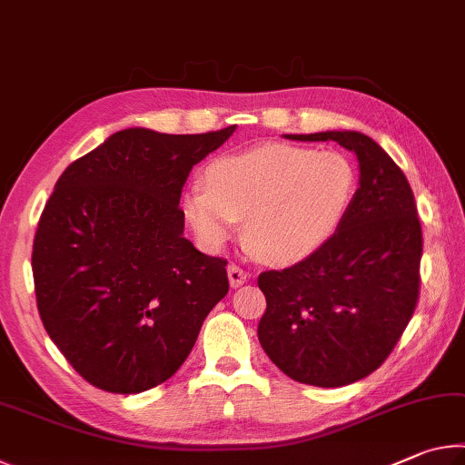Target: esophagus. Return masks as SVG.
<instances>
[{
    "instance_id": "obj_1",
    "label": "esophagus",
    "mask_w": 465,
    "mask_h": 465,
    "mask_svg": "<svg viewBox=\"0 0 465 465\" xmlns=\"http://www.w3.org/2000/svg\"><path fill=\"white\" fill-rule=\"evenodd\" d=\"M227 277H230V285L235 289V287H242L243 282L248 281V272L240 269L238 264H230L227 266Z\"/></svg>"
}]
</instances>
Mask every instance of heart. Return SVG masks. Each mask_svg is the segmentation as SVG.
<instances>
[{
  "mask_svg": "<svg viewBox=\"0 0 465 465\" xmlns=\"http://www.w3.org/2000/svg\"><path fill=\"white\" fill-rule=\"evenodd\" d=\"M207 186L183 194L186 222L203 243L222 246L246 219V240L262 261L297 264L324 250L357 193V172L338 152L262 143L215 157Z\"/></svg>",
  "mask_w": 465,
  "mask_h": 465,
  "instance_id": "1",
  "label": "heart"
}]
</instances>
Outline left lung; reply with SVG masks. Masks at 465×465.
Masks as SVG:
<instances>
[{"instance_id":"1","label":"left lung","mask_w":465,"mask_h":465,"mask_svg":"<svg viewBox=\"0 0 465 465\" xmlns=\"http://www.w3.org/2000/svg\"><path fill=\"white\" fill-rule=\"evenodd\" d=\"M285 137L349 149L359 162V188L324 250L258 277L266 297L258 341L291 380L341 388L373 373L412 318L420 222L404 172L371 137L359 131Z\"/></svg>"}]
</instances>
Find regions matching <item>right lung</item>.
<instances>
[{"instance_id":"obj_1","label":"right lung","mask_w":465,"mask_h":465,"mask_svg":"<svg viewBox=\"0 0 465 465\" xmlns=\"http://www.w3.org/2000/svg\"><path fill=\"white\" fill-rule=\"evenodd\" d=\"M233 131H116L54 184L33 246L36 305L96 388L139 393L170 380L230 291L227 262L184 238L178 204L194 163Z\"/></svg>"}]
</instances>
